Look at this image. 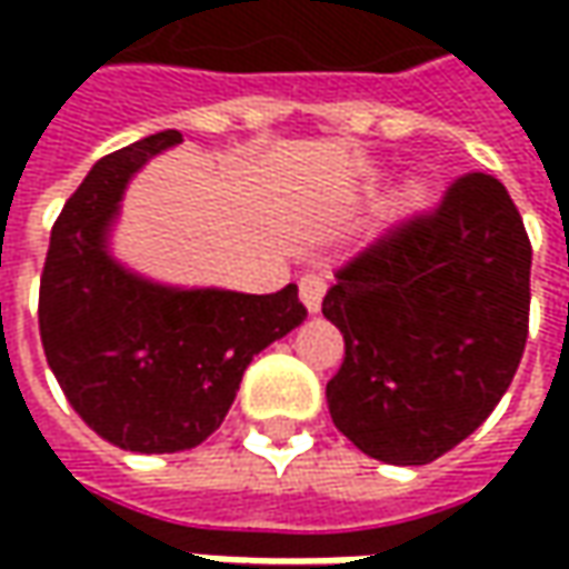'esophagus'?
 I'll return each mask as SVG.
<instances>
[{"mask_svg": "<svg viewBox=\"0 0 569 569\" xmlns=\"http://www.w3.org/2000/svg\"><path fill=\"white\" fill-rule=\"evenodd\" d=\"M322 297H326V281L319 274H303L300 278V300H303L307 313H319L322 310Z\"/></svg>", "mask_w": 569, "mask_h": 569, "instance_id": "1", "label": "esophagus"}]
</instances>
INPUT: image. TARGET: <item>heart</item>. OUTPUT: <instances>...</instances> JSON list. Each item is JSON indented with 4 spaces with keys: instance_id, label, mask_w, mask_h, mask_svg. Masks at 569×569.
<instances>
[{
    "instance_id": "b5f03b06",
    "label": "heart",
    "mask_w": 569,
    "mask_h": 569,
    "mask_svg": "<svg viewBox=\"0 0 569 569\" xmlns=\"http://www.w3.org/2000/svg\"><path fill=\"white\" fill-rule=\"evenodd\" d=\"M430 208H433V187L425 177H411V180H405L396 192V199H392V221L396 224H415Z\"/></svg>"
}]
</instances>
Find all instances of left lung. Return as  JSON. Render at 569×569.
<instances>
[{"label": "left lung", "instance_id": "1", "mask_svg": "<svg viewBox=\"0 0 569 569\" xmlns=\"http://www.w3.org/2000/svg\"><path fill=\"white\" fill-rule=\"evenodd\" d=\"M532 247L500 180L469 173L443 206L339 272L322 313L345 339L326 386L341 433L389 466H427L485 425L529 336Z\"/></svg>", "mask_w": 569, "mask_h": 569}]
</instances>
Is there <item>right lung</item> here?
Masks as SVG:
<instances>
[{"label":"right lung","mask_w":569,"mask_h":569,"mask_svg":"<svg viewBox=\"0 0 569 569\" xmlns=\"http://www.w3.org/2000/svg\"><path fill=\"white\" fill-rule=\"evenodd\" d=\"M180 142L164 129L100 158L56 218L40 278L53 377L81 421L129 452L199 447L221 427L252 358L307 319L297 284L278 295L183 288L113 252L126 187Z\"/></svg>","instance_id":"add662e5"}]
</instances>
